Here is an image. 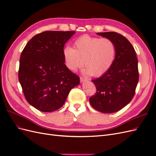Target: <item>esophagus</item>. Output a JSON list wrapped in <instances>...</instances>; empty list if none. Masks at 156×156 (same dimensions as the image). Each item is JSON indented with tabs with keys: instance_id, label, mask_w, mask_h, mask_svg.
<instances>
[{
	"instance_id": "esophagus-1",
	"label": "esophagus",
	"mask_w": 156,
	"mask_h": 156,
	"mask_svg": "<svg viewBox=\"0 0 156 156\" xmlns=\"http://www.w3.org/2000/svg\"><path fill=\"white\" fill-rule=\"evenodd\" d=\"M80 81H81V83H84V82H85V81H87L88 79L87 78H85V77H80Z\"/></svg>"
}]
</instances>
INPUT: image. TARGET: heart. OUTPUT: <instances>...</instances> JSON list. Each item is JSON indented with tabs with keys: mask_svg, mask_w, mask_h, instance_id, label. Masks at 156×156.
<instances>
[{
	"mask_svg": "<svg viewBox=\"0 0 156 156\" xmlns=\"http://www.w3.org/2000/svg\"><path fill=\"white\" fill-rule=\"evenodd\" d=\"M62 54L66 66L69 70L75 72L84 64V73L100 77L112 67L116 48L114 42L107 37L83 35L74 41L73 49L65 47Z\"/></svg>",
	"mask_w": 156,
	"mask_h": 156,
	"instance_id": "heart-1",
	"label": "heart"
}]
</instances>
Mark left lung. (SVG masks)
<instances>
[{
	"label": "left lung",
	"instance_id": "8db88e82",
	"mask_svg": "<svg viewBox=\"0 0 156 156\" xmlns=\"http://www.w3.org/2000/svg\"><path fill=\"white\" fill-rule=\"evenodd\" d=\"M97 34L114 42L116 54L112 67L100 77L92 80L97 92L90 98V103L103 113L120 111L131 101L139 81L138 60L135 51L126 37L115 32Z\"/></svg>",
	"mask_w": 156,
	"mask_h": 156
}]
</instances>
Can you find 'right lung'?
<instances>
[{"label": "right lung", "instance_id": "obj_1", "mask_svg": "<svg viewBox=\"0 0 156 156\" xmlns=\"http://www.w3.org/2000/svg\"><path fill=\"white\" fill-rule=\"evenodd\" d=\"M75 31H45L34 36L23 50L19 81L27 101L36 109L52 112L66 101L79 77L64 64L62 51Z\"/></svg>", "mask_w": 156, "mask_h": 156}]
</instances>
